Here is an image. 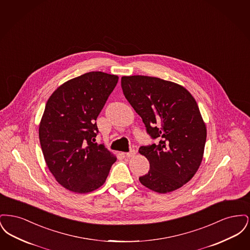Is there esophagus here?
<instances>
[{
  "mask_svg": "<svg viewBox=\"0 0 250 250\" xmlns=\"http://www.w3.org/2000/svg\"><path fill=\"white\" fill-rule=\"evenodd\" d=\"M125 155H126V157H133V156L136 155V151L135 150H131L128 153H126Z\"/></svg>",
  "mask_w": 250,
  "mask_h": 250,
  "instance_id": "1",
  "label": "esophagus"
}]
</instances>
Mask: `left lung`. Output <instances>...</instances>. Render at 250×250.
I'll use <instances>...</instances> for the list:
<instances>
[{"label": "left lung", "mask_w": 250, "mask_h": 250, "mask_svg": "<svg viewBox=\"0 0 250 250\" xmlns=\"http://www.w3.org/2000/svg\"><path fill=\"white\" fill-rule=\"evenodd\" d=\"M121 84L147 133L159 141L140 147L150 163L140 182L157 193L178 189L199 169L206 143V126L196 100L183 86L155 77L125 76Z\"/></svg>", "instance_id": "left-lung-1"}]
</instances>
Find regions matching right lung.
I'll return each instance as SVG.
<instances>
[{
  "mask_svg": "<svg viewBox=\"0 0 250 250\" xmlns=\"http://www.w3.org/2000/svg\"><path fill=\"white\" fill-rule=\"evenodd\" d=\"M118 77L89 72L62 84L48 98L39 125V140L49 171L64 188L89 193L100 188L116 161L104 144L95 143L96 118Z\"/></svg>",
  "mask_w": 250,
  "mask_h": 250,
  "instance_id": "add662e5",
  "label": "right lung"
}]
</instances>
